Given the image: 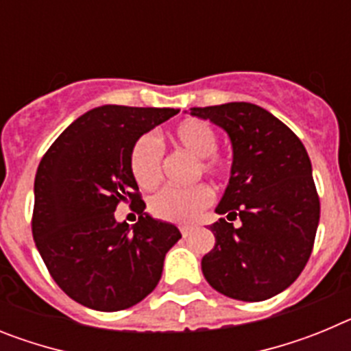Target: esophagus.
Instances as JSON below:
<instances>
[{
	"mask_svg": "<svg viewBox=\"0 0 351 351\" xmlns=\"http://www.w3.org/2000/svg\"><path fill=\"white\" fill-rule=\"evenodd\" d=\"M191 232H193V228H191V226H182L181 228V234H182V237H190L191 235Z\"/></svg>",
	"mask_w": 351,
	"mask_h": 351,
	"instance_id": "obj_1",
	"label": "esophagus"
}]
</instances>
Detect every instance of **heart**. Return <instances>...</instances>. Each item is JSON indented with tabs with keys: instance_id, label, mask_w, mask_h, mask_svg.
Segmentation results:
<instances>
[{
	"instance_id": "1",
	"label": "heart",
	"mask_w": 351,
	"mask_h": 351,
	"mask_svg": "<svg viewBox=\"0 0 351 351\" xmlns=\"http://www.w3.org/2000/svg\"><path fill=\"white\" fill-rule=\"evenodd\" d=\"M172 141L178 147L198 158L197 176L206 173L213 179L225 178L228 161L216 153L218 133L204 119L190 117L181 121L172 132ZM163 149L160 141L151 133H144L133 142L130 151V170L133 179L144 190H153L161 181ZM214 193L207 184H195L191 188H163L149 200V210L161 221L188 225L213 204Z\"/></svg>"
}]
</instances>
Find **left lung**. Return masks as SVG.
I'll list each match as a JSON object with an SVG mask.
<instances>
[{"mask_svg": "<svg viewBox=\"0 0 351 351\" xmlns=\"http://www.w3.org/2000/svg\"><path fill=\"white\" fill-rule=\"evenodd\" d=\"M232 141L230 181L209 226L216 237L202 258L207 283L244 302L271 299L299 278L311 256L320 198L300 138L258 105L232 101L190 108ZM241 219L234 227L230 221Z\"/></svg>", "mask_w": 351, "mask_h": 351, "instance_id": "1", "label": "left lung"}]
</instances>
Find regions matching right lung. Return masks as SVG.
Wrapping results in <instances>:
<instances>
[{"label":"right lung","instance_id":"add662e5","mask_svg":"<svg viewBox=\"0 0 351 351\" xmlns=\"http://www.w3.org/2000/svg\"><path fill=\"white\" fill-rule=\"evenodd\" d=\"M176 108L104 105L75 119L43 154L35 178L33 239L52 280L70 299L96 311L132 308L156 288L178 226L144 213L130 170L141 135ZM121 202L141 213L117 223Z\"/></svg>","mask_w":351,"mask_h":351}]
</instances>
